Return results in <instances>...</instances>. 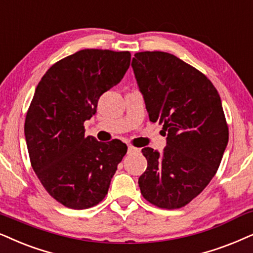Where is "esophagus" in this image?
<instances>
[{
  "mask_svg": "<svg viewBox=\"0 0 253 253\" xmlns=\"http://www.w3.org/2000/svg\"><path fill=\"white\" fill-rule=\"evenodd\" d=\"M137 152H139V149H137V147H134L132 145L127 146V153H129V155H132V153H137Z\"/></svg>",
  "mask_w": 253,
  "mask_h": 253,
  "instance_id": "34e87169",
  "label": "esophagus"
}]
</instances>
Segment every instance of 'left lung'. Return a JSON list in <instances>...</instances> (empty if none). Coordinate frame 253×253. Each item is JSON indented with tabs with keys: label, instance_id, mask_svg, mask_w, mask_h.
<instances>
[{
	"label": "left lung",
	"instance_id": "8db88e82",
	"mask_svg": "<svg viewBox=\"0 0 253 253\" xmlns=\"http://www.w3.org/2000/svg\"><path fill=\"white\" fill-rule=\"evenodd\" d=\"M131 66L150 121L167 134L162 153L142 150L147 167L140 193L159 208H181L214 178L227 147L221 97L205 74L167 52H138Z\"/></svg>",
	"mask_w": 253,
	"mask_h": 253
}]
</instances>
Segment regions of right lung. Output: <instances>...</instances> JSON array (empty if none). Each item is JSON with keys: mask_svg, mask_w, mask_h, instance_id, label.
Wrapping results in <instances>:
<instances>
[{"mask_svg": "<svg viewBox=\"0 0 253 253\" xmlns=\"http://www.w3.org/2000/svg\"><path fill=\"white\" fill-rule=\"evenodd\" d=\"M130 52L86 48L48 68L26 113L24 134L31 166L46 192L72 209L106 198L127 146L119 139L84 136V121L101 95L116 86L130 66Z\"/></svg>", "mask_w": 253, "mask_h": 253, "instance_id": "obj_1", "label": "right lung"}]
</instances>
